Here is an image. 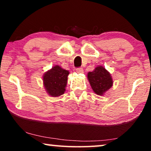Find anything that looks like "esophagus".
<instances>
[{
    "mask_svg": "<svg viewBox=\"0 0 151 151\" xmlns=\"http://www.w3.org/2000/svg\"><path fill=\"white\" fill-rule=\"evenodd\" d=\"M76 71H77L78 73H83V72H84L83 68H82V67L77 68V69H76Z\"/></svg>",
    "mask_w": 151,
    "mask_h": 151,
    "instance_id": "34e87169",
    "label": "esophagus"
}]
</instances>
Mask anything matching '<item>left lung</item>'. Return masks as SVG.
I'll list each match as a JSON object with an SVG mask.
<instances>
[{
  "label": "left lung",
  "instance_id": "8db88e82",
  "mask_svg": "<svg viewBox=\"0 0 151 151\" xmlns=\"http://www.w3.org/2000/svg\"><path fill=\"white\" fill-rule=\"evenodd\" d=\"M87 78L92 89L99 96H103L113 86L110 73L102 66L97 67L93 71L88 72Z\"/></svg>",
  "mask_w": 151,
  "mask_h": 151
}]
</instances>
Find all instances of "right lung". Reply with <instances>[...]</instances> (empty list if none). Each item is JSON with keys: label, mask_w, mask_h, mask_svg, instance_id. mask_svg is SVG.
I'll return each mask as SVG.
<instances>
[{"label": "right lung", "mask_w": 151, "mask_h": 151, "mask_svg": "<svg viewBox=\"0 0 151 151\" xmlns=\"http://www.w3.org/2000/svg\"><path fill=\"white\" fill-rule=\"evenodd\" d=\"M69 72L55 65L43 76V83L47 93L51 97H58L64 94L67 83Z\"/></svg>", "instance_id": "1"}]
</instances>
